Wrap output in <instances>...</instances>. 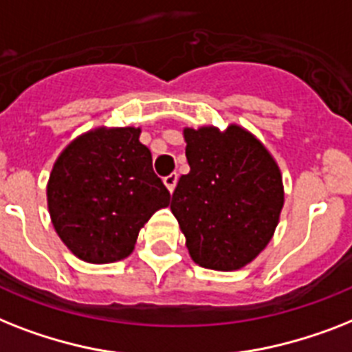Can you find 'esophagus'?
Wrapping results in <instances>:
<instances>
[{
	"label": "esophagus",
	"instance_id": "34e87169",
	"mask_svg": "<svg viewBox=\"0 0 352 352\" xmlns=\"http://www.w3.org/2000/svg\"><path fill=\"white\" fill-rule=\"evenodd\" d=\"M177 181H179V175H177V173H170V175L164 177V184H166V188L171 191V193H173V190H175Z\"/></svg>",
	"mask_w": 352,
	"mask_h": 352
}]
</instances>
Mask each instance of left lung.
<instances>
[{"label": "left lung", "instance_id": "8db88e82", "mask_svg": "<svg viewBox=\"0 0 352 352\" xmlns=\"http://www.w3.org/2000/svg\"><path fill=\"white\" fill-rule=\"evenodd\" d=\"M182 175L171 197L191 258L208 270H241L264 250L284 206L270 151L241 126L186 128Z\"/></svg>", "mask_w": 352, "mask_h": 352}]
</instances>
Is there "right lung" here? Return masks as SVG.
<instances>
[{"label": "right lung", "instance_id": "add662e5", "mask_svg": "<svg viewBox=\"0 0 352 352\" xmlns=\"http://www.w3.org/2000/svg\"><path fill=\"white\" fill-rule=\"evenodd\" d=\"M139 133V128H97L68 144L54 164L47 186L52 224L85 262L126 258L139 230L170 204Z\"/></svg>", "mask_w": 352, "mask_h": 352}]
</instances>
